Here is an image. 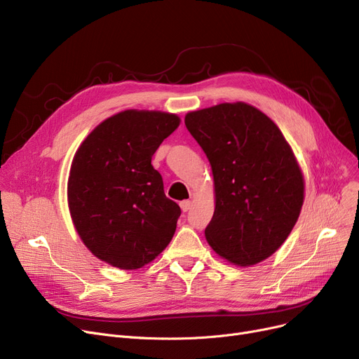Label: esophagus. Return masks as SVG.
<instances>
[{"label":"esophagus","instance_id":"obj_1","mask_svg":"<svg viewBox=\"0 0 359 359\" xmlns=\"http://www.w3.org/2000/svg\"><path fill=\"white\" fill-rule=\"evenodd\" d=\"M180 206H181L182 212H189L191 209V206H193V203L190 200H184V201L180 203Z\"/></svg>","mask_w":359,"mask_h":359}]
</instances>
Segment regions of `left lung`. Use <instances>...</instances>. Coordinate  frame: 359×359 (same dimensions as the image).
I'll return each instance as SVG.
<instances>
[{
  "instance_id": "obj_1",
  "label": "left lung",
  "mask_w": 359,
  "mask_h": 359,
  "mask_svg": "<svg viewBox=\"0 0 359 359\" xmlns=\"http://www.w3.org/2000/svg\"><path fill=\"white\" fill-rule=\"evenodd\" d=\"M184 121L212 166L209 245L236 266L266 260L286 241L304 203V175L291 146L266 114L245 102L193 111Z\"/></svg>"
}]
</instances>
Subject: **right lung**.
Here are the masks:
<instances>
[{
    "label": "right lung",
    "mask_w": 359,
    "mask_h": 359,
    "mask_svg": "<svg viewBox=\"0 0 359 359\" xmlns=\"http://www.w3.org/2000/svg\"><path fill=\"white\" fill-rule=\"evenodd\" d=\"M181 123L175 114L127 109L102 121L77 149L68 209L83 244L116 269L134 270L168 247L181 215L151 156Z\"/></svg>",
    "instance_id": "add662e5"
}]
</instances>
